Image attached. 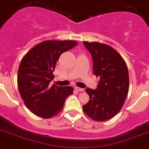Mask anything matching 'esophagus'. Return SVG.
Returning a JSON list of instances; mask_svg holds the SVG:
<instances>
[{"label": "esophagus", "mask_w": 149, "mask_h": 149, "mask_svg": "<svg viewBox=\"0 0 149 149\" xmlns=\"http://www.w3.org/2000/svg\"><path fill=\"white\" fill-rule=\"evenodd\" d=\"M75 89L78 91H84V89L81 88H79V87H75Z\"/></svg>", "instance_id": "1"}]
</instances>
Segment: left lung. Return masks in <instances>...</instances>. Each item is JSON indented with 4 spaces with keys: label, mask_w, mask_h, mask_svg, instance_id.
I'll use <instances>...</instances> for the list:
<instances>
[{
    "label": "left lung",
    "mask_w": 149,
    "mask_h": 149,
    "mask_svg": "<svg viewBox=\"0 0 149 149\" xmlns=\"http://www.w3.org/2000/svg\"><path fill=\"white\" fill-rule=\"evenodd\" d=\"M83 44L91 55L93 74L100 80L97 89H86L90 100L83 110L94 121H107L119 113L128 94L127 66L112 47L97 42Z\"/></svg>",
    "instance_id": "obj_1"
}]
</instances>
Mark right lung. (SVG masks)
<instances>
[{"instance_id":"obj_1","label":"right lung","mask_w":149,"mask_h":149,"mask_svg":"<svg viewBox=\"0 0 149 149\" xmlns=\"http://www.w3.org/2000/svg\"><path fill=\"white\" fill-rule=\"evenodd\" d=\"M77 45L72 40L45 41L31 48L21 60L18 89L25 106L36 116L43 118L57 116L66 99L73 93L72 86L49 84L61 55Z\"/></svg>"}]
</instances>
